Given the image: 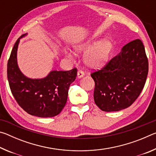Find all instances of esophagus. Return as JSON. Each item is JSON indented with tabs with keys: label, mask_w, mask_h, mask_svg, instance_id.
Masks as SVG:
<instances>
[{
	"label": "esophagus",
	"mask_w": 156,
	"mask_h": 156,
	"mask_svg": "<svg viewBox=\"0 0 156 156\" xmlns=\"http://www.w3.org/2000/svg\"><path fill=\"white\" fill-rule=\"evenodd\" d=\"M84 75V73L83 71H82V70H79L78 72L77 76H78V78H81L82 77H83Z\"/></svg>",
	"instance_id": "1"
}]
</instances>
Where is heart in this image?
<instances>
[{"mask_svg": "<svg viewBox=\"0 0 156 156\" xmlns=\"http://www.w3.org/2000/svg\"><path fill=\"white\" fill-rule=\"evenodd\" d=\"M90 46L91 42H85L75 46L74 51L77 53L85 51ZM111 49L112 44L109 41L102 40L98 42L86 53L84 58V62L91 68L100 67L106 62Z\"/></svg>", "mask_w": 156, "mask_h": 156, "instance_id": "obj_1", "label": "heart"}]
</instances>
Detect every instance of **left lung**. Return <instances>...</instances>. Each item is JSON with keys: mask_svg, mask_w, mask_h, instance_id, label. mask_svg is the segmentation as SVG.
Segmentation results:
<instances>
[{"mask_svg": "<svg viewBox=\"0 0 156 156\" xmlns=\"http://www.w3.org/2000/svg\"><path fill=\"white\" fill-rule=\"evenodd\" d=\"M149 62L144 44L136 39L101 69L91 73L95 82V103L103 112H118L138 98L146 83Z\"/></svg>", "mask_w": 156, "mask_h": 156, "instance_id": "1", "label": "left lung"}]
</instances>
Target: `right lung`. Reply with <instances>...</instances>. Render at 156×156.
Instances as JSON below:
<instances>
[{
  "label": "right lung",
  "mask_w": 156,
  "mask_h": 156,
  "mask_svg": "<svg viewBox=\"0 0 156 156\" xmlns=\"http://www.w3.org/2000/svg\"><path fill=\"white\" fill-rule=\"evenodd\" d=\"M16 41L7 62V79L12 95L23 110L31 115L50 118L58 115L65 106L70 84L75 80L77 69L52 71L47 77L31 79L20 72L17 64Z\"/></svg>",
  "instance_id": "add662e5"
}]
</instances>
